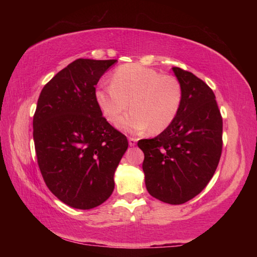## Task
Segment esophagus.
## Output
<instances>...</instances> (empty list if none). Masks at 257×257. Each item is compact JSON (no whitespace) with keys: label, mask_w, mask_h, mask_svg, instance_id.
<instances>
[{"label":"esophagus","mask_w":257,"mask_h":257,"mask_svg":"<svg viewBox=\"0 0 257 257\" xmlns=\"http://www.w3.org/2000/svg\"><path fill=\"white\" fill-rule=\"evenodd\" d=\"M136 144H137V139L130 137V138H129V145H130V146H135Z\"/></svg>","instance_id":"esophagus-1"}]
</instances>
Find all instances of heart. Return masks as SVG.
<instances>
[{
    "label": "heart",
    "instance_id": "b5f03b06",
    "mask_svg": "<svg viewBox=\"0 0 257 257\" xmlns=\"http://www.w3.org/2000/svg\"><path fill=\"white\" fill-rule=\"evenodd\" d=\"M97 105L111 123L132 106L133 111L120 121L123 132L139 134L151 130L160 134L177 118L182 103V89L176 77L161 75L139 64H124L112 76V84H101L95 92Z\"/></svg>",
    "mask_w": 257,
    "mask_h": 257
}]
</instances>
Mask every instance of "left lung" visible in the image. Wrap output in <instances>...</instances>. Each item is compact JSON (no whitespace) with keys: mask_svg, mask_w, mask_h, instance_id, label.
Returning a JSON list of instances; mask_svg holds the SVG:
<instances>
[{"mask_svg":"<svg viewBox=\"0 0 257 257\" xmlns=\"http://www.w3.org/2000/svg\"><path fill=\"white\" fill-rule=\"evenodd\" d=\"M182 103L172 124L159 136L142 139L143 171L152 196L178 205L205 188L222 152V116L213 90L194 73L172 68Z\"/></svg>","mask_w":257,"mask_h":257,"instance_id":"8db88e82","label":"left lung"}]
</instances>
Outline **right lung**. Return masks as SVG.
<instances>
[{"label":"right lung","mask_w":257,"mask_h":257,"mask_svg":"<svg viewBox=\"0 0 257 257\" xmlns=\"http://www.w3.org/2000/svg\"><path fill=\"white\" fill-rule=\"evenodd\" d=\"M116 60L78 59L42 89L33 120L37 162L61 202L90 210L114 189V172L127 137L102 116L95 86Z\"/></svg>","instance_id":"add662e5"}]
</instances>
